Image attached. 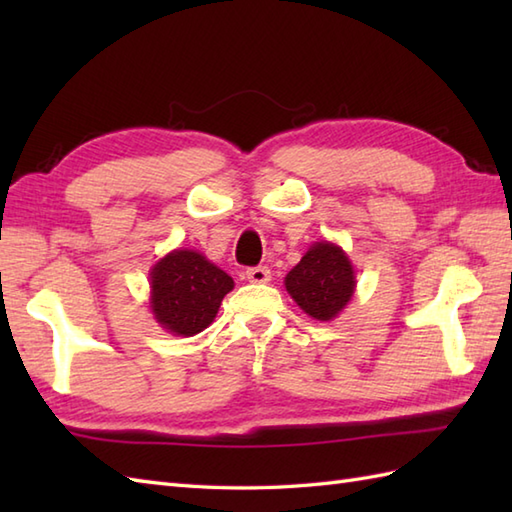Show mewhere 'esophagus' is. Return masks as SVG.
I'll use <instances>...</instances> for the list:
<instances>
[{
	"label": "esophagus",
	"mask_w": 512,
	"mask_h": 512,
	"mask_svg": "<svg viewBox=\"0 0 512 512\" xmlns=\"http://www.w3.org/2000/svg\"><path fill=\"white\" fill-rule=\"evenodd\" d=\"M246 279L250 284H268L270 281V270L266 266H255L246 270Z\"/></svg>",
	"instance_id": "esophagus-1"
}]
</instances>
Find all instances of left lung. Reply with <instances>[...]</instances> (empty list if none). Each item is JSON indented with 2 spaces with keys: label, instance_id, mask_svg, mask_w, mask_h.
I'll list each match as a JSON object with an SVG mask.
<instances>
[{
  "label": "left lung",
  "instance_id": "1",
  "mask_svg": "<svg viewBox=\"0 0 512 512\" xmlns=\"http://www.w3.org/2000/svg\"><path fill=\"white\" fill-rule=\"evenodd\" d=\"M356 288L354 266L341 246L314 242L286 275L288 295L317 321H332L350 303Z\"/></svg>",
  "mask_w": 512,
  "mask_h": 512
}]
</instances>
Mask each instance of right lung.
Returning <instances> with one entry per match:
<instances>
[{
  "mask_svg": "<svg viewBox=\"0 0 512 512\" xmlns=\"http://www.w3.org/2000/svg\"><path fill=\"white\" fill-rule=\"evenodd\" d=\"M149 308L171 334L193 336L209 328L233 279L204 255L189 248L171 250L151 268Z\"/></svg>",
  "mask_w": 512,
  "mask_h": 512,
  "instance_id": "right-lung-1",
  "label": "right lung"
}]
</instances>
